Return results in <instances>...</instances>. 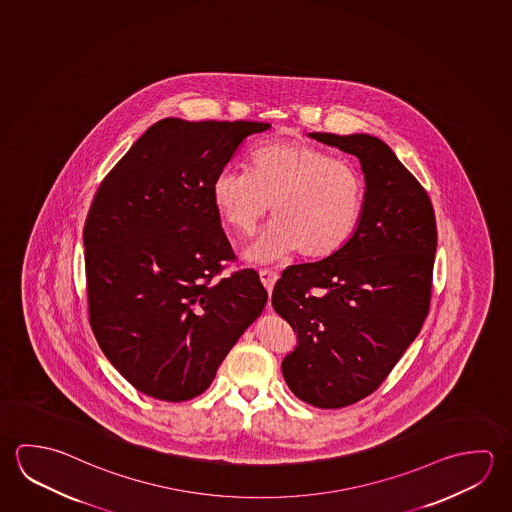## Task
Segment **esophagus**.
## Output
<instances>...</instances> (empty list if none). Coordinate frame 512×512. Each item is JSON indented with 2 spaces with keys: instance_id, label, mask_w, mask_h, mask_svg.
Masks as SVG:
<instances>
[{
  "instance_id": "34e87169",
  "label": "esophagus",
  "mask_w": 512,
  "mask_h": 512,
  "mask_svg": "<svg viewBox=\"0 0 512 512\" xmlns=\"http://www.w3.org/2000/svg\"><path fill=\"white\" fill-rule=\"evenodd\" d=\"M260 280H262V284H264V287L268 289V291H271L273 289V286H275V282H277V271H273V269H260L259 271Z\"/></svg>"
}]
</instances>
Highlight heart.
I'll list each match as a JSON object with an SVG mask.
<instances>
[{"label": "heart", "mask_w": 512, "mask_h": 512, "mask_svg": "<svg viewBox=\"0 0 512 512\" xmlns=\"http://www.w3.org/2000/svg\"><path fill=\"white\" fill-rule=\"evenodd\" d=\"M212 203L237 234L252 237L271 216L259 241L246 252L269 262L295 252L327 259L358 230L365 181L358 167L302 140H269L250 153V171L225 167L212 180Z\"/></svg>", "instance_id": "obj_1"}]
</instances>
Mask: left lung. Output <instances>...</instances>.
<instances>
[{
	"mask_svg": "<svg viewBox=\"0 0 512 512\" xmlns=\"http://www.w3.org/2000/svg\"><path fill=\"white\" fill-rule=\"evenodd\" d=\"M309 136L358 158L363 216L340 252L284 269L271 305L298 340L282 361L289 390L316 408H343L377 390L421 332L437 225L426 190L385 142Z\"/></svg>",
	"mask_w": 512,
	"mask_h": 512,
	"instance_id": "obj_1",
	"label": "left lung"
}]
</instances>
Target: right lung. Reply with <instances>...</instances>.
<instances>
[{
    "mask_svg": "<svg viewBox=\"0 0 512 512\" xmlns=\"http://www.w3.org/2000/svg\"><path fill=\"white\" fill-rule=\"evenodd\" d=\"M264 122L163 118L100 183L82 232L91 331L138 392L180 403L203 394L268 302L235 260L212 180Z\"/></svg>",
    "mask_w": 512,
    "mask_h": 512,
    "instance_id": "add662e5",
    "label": "right lung"
}]
</instances>
